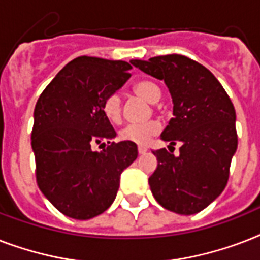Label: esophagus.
Here are the masks:
<instances>
[{
    "label": "esophagus",
    "mask_w": 260,
    "mask_h": 260,
    "mask_svg": "<svg viewBox=\"0 0 260 260\" xmlns=\"http://www.w3.org/2000/svg\"><path fill=\"white\" fill-rule=\"evenodd\" d=\"M138 152H139V154H140V155L146 154V152H147V148H146V147L139 146V147H138Z\"/></svg>",
    "instance_id": "esophagus-1"
}]
</instances>
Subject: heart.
<instances>
[{
    "label": "heart",
    "instance_id": "obj_1",
    "mask_svg": "<svg viewBox=\"0 0 260 260\" xmlns=\"http://www.w3.org/2000/svg\"><path fill=\"white\" fill-rule=\"evenodd\" d=\"M135 93L150 102H156L160 98V90L151 81H140L134 86ZM102 110L106 118L112 122H118L121 118V100L116 93L109 94L102 102ZM160 124L156 120L128 124L118 132V138L124 142H131L139 146H144L150 142V139L159 134Z\"/></svg>",
    "mask_w": 260,
    "mask_h": 260
}]
</instances>
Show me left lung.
<instances>
[{"label": "left lung", "instance_id": "left-lung-1", "mask_svg": "<svg viewBox=\"0 0 260 260\" xmlns=\"http://www.w3.org/2000/svg\"><path fill=\"white\" fill-rule=\"evenodd\" d=\"M147 74L163 79L174 104L160 138L181 144L180 156L154 151L158 167L148 178L155 200L167 210L194 214L221 194L238 148L236 113L230 95L206 67L183 55L131 60Z\"/></svg>", "mask_w": 260, "mask_h": 260}]
</instances>
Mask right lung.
Here are the masks:
<instances>
[{
    "label": "right lung",
    "instance_id": "obj_1",
    "mask_svg": "<svg viewBox=\"0 0 260 260\" xmlns=\"http://www.w3.org/2000/svg\"><path fill=\"white\" fill-rule=\"evenodd\" d=\"M132 69L124 60L79 56L59 71L35 106L32 148L36 182L48 201L71 218L89 220L114 201L120 175L138 147L114 143L116 131L102 102L125 83ZM100 144L107 148L92 151Z\"/></svg>",
    "mask_w": 260,
    "mask_h": 260
}]
</instances>
